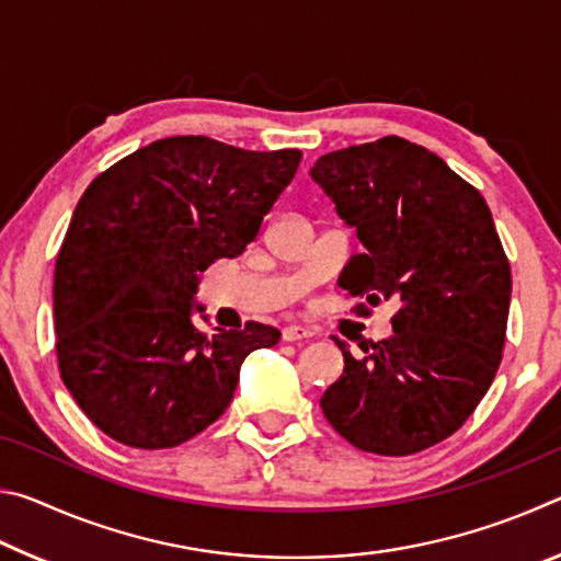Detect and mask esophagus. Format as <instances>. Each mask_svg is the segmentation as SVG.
I'll return each instance as SVG.
<instances>
[{
  "instance_id": "obj_1",
  "label": "esophagus",
  "mask_w": 561,
  "mask_h": 561,
  "mask_svg": "<svg viewBox=\"0 0 561 561\" xmlns=\"http://www.w3.org/2000/svg\"><path fill=\"white\" fill-rule=\"evenodd\" d=\"M309 336H314V334H311V329H307V327L291 324V327H284L282 329V339L284 341H301V339H309Z\"/></svg>"
}]
</instances>
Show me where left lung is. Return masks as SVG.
Instances as JSON below:
<instances>
[{
	"label": "left lung",
	"mask_w": 561,
	"mask_h": 561,
	"mask_svg": "<svg viewBox=\"0 0 561 561\" xmlns=\"http://www.w3.org/2000/svg\"><path fill=\"white\" fill-rule=\"evenodd\" d=\"M311 178L364 244L339 287L401 301L393 336L358 344L360 358L334 339L344 374L321 411L358 450L421 453L468 421L502 360L512 274L490 207L443 158L398 136L321 156Z\"/></svg>",
	"instance_id": "obj_1"
}]
</instances>
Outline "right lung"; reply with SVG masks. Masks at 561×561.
Here are the masks:
<instances>
[{
  "label": "right lung",
  "instance_id": "obj_1",
  "mask_svg": "<svg viewBox=\"0 0 561 561\" xmlns=\"http://www.w3.org/2000/svg\"><path fill=\"white\" fill-rule=\"evenodd\" d=\"M299 160L294 148L173 136L103 170L81 195L56 257V356L73 401L108 438L144 450L195 438L230 405L247 354L277 344L279 331L260 321L197 329L193 301L201 272L257 237Z\"/></svg>",
  "mask_w": 561,
  "mask_h": 561
}]
</instances>
